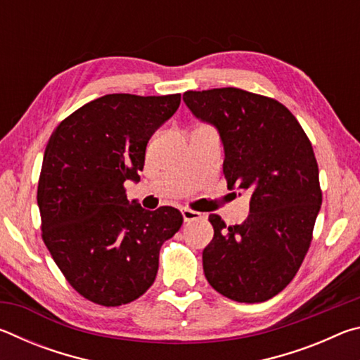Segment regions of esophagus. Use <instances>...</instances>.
Listing matches in <instances>:
<instances>
[{"instance_id": "obj_1", "label": "esophagus", "mask_w": 360, "mask_h": 360, "mask_svg": "<svg viewBox=\"0 0 360 360\" xmlns=\"http://www.w3.org/2000/svg\"><path fill=\"white\" fill-rule=\"evenodd\" d=\"M182 217H184V222H192L197 221V219H202V214L192 210H182Z\"/></svg>"}]
</instances>
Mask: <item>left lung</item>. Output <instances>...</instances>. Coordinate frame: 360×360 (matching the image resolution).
Returning a JSON list of instances; mask_svg holds the SVG:
<instances>
[{"label":"left lung","mask_w":360,"mask_h":360,"mask_svg":"<svg viewBox=\"0 0 360 360\" xmlns=\"http://www.w3.org/2000/svg\"><path fill=\"white\" fill-rule=\"evenodd\" d=\"M182 100L217 130L227 187L251 195L243 224L227 227L210 216L214 236L203 249L205 276L230 300H270L294 279L311 243L322 203L313 146L273 98L225 87L188 90Z\"/></svg>","instance_id":"obj_1"}]
</instances>
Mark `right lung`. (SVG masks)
Listing matches in <instances>:
<instances>
[{"label": "right lung", "instance_id": "right-lung-1", "mask_svg": "<svg viewBox=\"0 0 360 360\" xmlns=\"http://www.w3.org/2000/svg\"><path fill=\"white\" fill-rule=\"evenodd\" d=\"M181 95L111 94L66 117L46 146L38 184L42 240L68 283L103 307L130 303L157 276L163 241L181 229L173 206L129 202L150 136Z\"/></svg>", "mask_w": 360, "mask_h": 360}]
</instances>
